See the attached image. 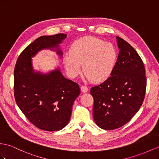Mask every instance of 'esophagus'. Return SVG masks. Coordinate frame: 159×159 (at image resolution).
I'll return each mask as SVG.
<instances>
[{"instance_id": "esophagus-1", "label": "esophagus", "mask_w": 159, "mask_h": 159, "mask_svg": "<svg viewBox=\"0 0 159 159\" xmlns=\"http://www.w3.org/2000/svg\"><path fill=\"white\" fill-rule=\"evenodd\" d=\"M81 90H82V92H84V93L87 92L88 90V88L86 86H81Z\"/></svg>"}]
</instances>
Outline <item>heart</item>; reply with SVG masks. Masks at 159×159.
I'll list each match as a JSON object with an SVG mask.
<instances>
[{"mask_svg":"<svg viewBox=\"0 0 159 159\" xmlns=\"http://www.w3.org/2000/svg\"><path fill=\"white\" fill-rule=\"evenodd\" d=\"M117 61V50L111 42L94 37H85L76 40L70 53L65 54L64 63L69 75L75 77L81 65L87 78L94 82L107 80L113 72Z\"/></svg>","mask_w":159,"mask_h":159,"instance_id":"1","label":"heart"}]
</instances>
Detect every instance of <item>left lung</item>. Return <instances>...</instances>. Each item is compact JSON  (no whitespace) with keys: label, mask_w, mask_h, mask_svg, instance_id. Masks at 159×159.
<instances>
[{"label":"left lung","mask_w":159,"mask_h":159,"mask_svg":"<svg viewBox=\"0 0 159 159\" xmlns=\"http://www.w3.org/2000/svg\"><path fill=\"white\" fill-rule=\"evenodd\" d=\"M120 51L111 76L91 88L93 117L100 128L117 129L129 122L144 102L146 77L144 63L132 46L117 36Z\"/></svg>","instance_id":"1"}]
</instances>
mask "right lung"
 <instances>
[{
	"mask_svg": "<svg viewBox=\"0 0 159 159\" xmlns=\"http://www.w3.org/2000/svg\"><path fill=\"white\" fill-rule=\"evenodd\" d=\"M66 37L57 34L37 38L21 52L15 67V102L28 121L42 130L59 131L67 125L80 88L64 77L59 69L46 75L34 73L31 58L41 49L57 47Z\"/></svg>",
	"mask_w": 159,
	"mask_h": 159,
	"instance_id": "right-lung-1",
	"label": "right lung"
}]
</instances>
